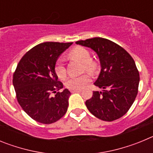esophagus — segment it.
<instances>
[{"label":"esophagus","mask_w":153,"mask_h":153,"mask_svg":"<svg viewBox=\"0 0 153 153\" xmlns=\"http://www.w3.org/2000/svg\"><path fill=\"white\" fill-rule=\"evenodd\" d=\"M79 92H81V90H71V93H79Z\"/></svg>","instance_id":"esophagus-1"}]
</instances>
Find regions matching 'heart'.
<instances>
[{
	"label": "heart",
	"instance_id": "obj_1",
	"mask_svg": "<svg viewBox=\"0 0 153 153\" xmlns=\"http://www.w3.org/2000/svg\"><path fill=\"white\" fill-rule=\"evenodd\" d=\"M70 56L83 63V69H85L86 71L93 72L97 68V63L91 60L90 52L83 47H76L74 48L70 51ZM55 72L60 79H64L67 76L66 67L61 59L58 60L55 64ZM90 81V76L87 74H83L78 76H71L67 79L65 83V86L70 90H80L84 87Z\"/></svg>",
	"mask_w": 153,
	"mask_h": 153
}]
</instances>
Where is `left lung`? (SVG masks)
Listing matches in <instances>:
<instances>
[{"label":"left lung","mask_w":153,"mask_h":153,"mask_svg":"<svg viewBox=\"0 0 153 153\" xmlns=\"http://www.w3.org/2000/svg\"><path fill=\"white\" fill-rule=\"evenodd\" d=\"M76 44L97 53L101 70L93 91L86 101L89 111L97 118L111 122L129 110L138 93L140 74L132 56L114 42L102 37L79 40Z\"/></svg>","instance_id":"obj_1"}]
</instances>
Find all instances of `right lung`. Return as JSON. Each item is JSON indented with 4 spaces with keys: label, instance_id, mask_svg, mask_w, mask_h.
Segmentation results:
<instances>
[{
    "label": "right lung",
    "instance_id": "add662e5",
    "mask_svg": "<svg viewBox=\"0 0 153 153\" xmlns=\"http://www.w3.org/2000/svg\"><path fill=\"white\" fill-rule=\"evenodd\" d=\"M72 44L42 43L26 53L17 64L13 76L17 101L36 122L53 123L67 113L71 93L67 89L56 92L63 89V85L58 81L55 64L62 53Z\"/></svg>",
    "mask_w": 153,
    "mask_h": 153
}]
</instances>
